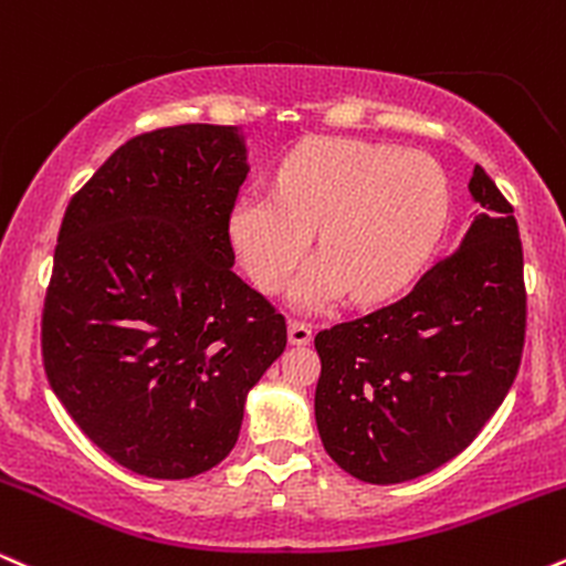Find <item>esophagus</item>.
<instances>
[{
  "label": "esophagus",
  "mask_w": 566,
  "mask_h": 566,
  "mask_svg": "<svg viewBox=\"0 0 566 566\" xmlns=\"http://www.w3.org/2000/svg\"><path fill=\"white\" fill-rule=\"evenodd\" d=\"M289 342L291 344H310L312 342V325L304 321L289 323Z\"/></svg>",
  "instance_id": "1"
}]
</instances>
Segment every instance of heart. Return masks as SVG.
Segmentation results:
<instances>
[{
    "label": "heart",
    "mask_w": 566,
    "mask_h": 566,
    "mask_svg": "<svg viewBox=\"0 0 566 566\" xmlns=\"http://www.w3.org/2000/svg\"><path fill=\"white\" fill-rule=\"evenodd\" d=\"M448 214L450 185L434 158L363 139H317L291 153L277 190L241 198L232 241L256 289L277 294L315 230L321 259L298 277V302L323 307L344 291L355 302H381L418 275Z\"/></svg>",
    "instance_id": "b5f03b06"
}]
</instances>
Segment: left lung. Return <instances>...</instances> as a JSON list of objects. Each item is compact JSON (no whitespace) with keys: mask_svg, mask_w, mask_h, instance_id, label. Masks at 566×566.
Segmentation results:
<instances>
[{"mask_svg":"<svg viewBox=\"0 0 566 566\" xmlns=\"http://www.w3.org/2000/svg\"><path fill=\"white\" fill-rule=\"evenodd\" d=\"M469 190L482 214L461 249L397 302L315 336L317 431L328 455L363 482H408L463 453L520 374V224L480 164Z\"/></svg>","mask_w":566,"mask_h":566,"instance_id":"1","label":"left lung"}]
</instances>
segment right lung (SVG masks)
<instances>
[{
  "mask_svg": "<svg viewBox=\"0 0 566 566\" xmlns=\"http://www.w3.org/2000/svg\"><path fill=\"white\" fill-rule=\"evenodd\" d=\"M245 171L232 126H164L126 139L63 214L44 374L135 474L188 480L228 458L245 395L289 342L281 312L232 272Z\"/></svg>",
  "mask_w": 566,
  "mask_h": 566,
  "instance_id": "right-lung-1",
  "label": "right lung"
}]
</instances>
